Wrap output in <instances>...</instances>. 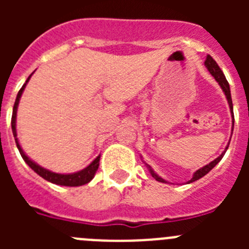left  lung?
<instances>
[{
	"instance_id": "obj_1",
	"label": "left lung",
	"mask_w": 249,
	"mask_h": 249,
	"mask_svg": "<svg viewBox=\"0 0 249 249\" xmlns=\"http://www.w3.org/2000/svg\"><path fill=\"white\" fill-rule=\"evenodd\" d=\"M204 66H206V68H207V70H208V72H210V73L212 74L213 77H214V80L217 81V82H218V85L221 86L222 91L224 92V96H226V98H227L228 106H230L231 114H232V133H233V126H234V117H233V103H232V97H231L230 85H228L227 80H226V76H224V74H223V72H222V70H221V68H219V66L217 65V62H215V61L212 58V57L207 56L206 61H204ZM231 137H232V136H231ZM228 146H230V142H228L227 147L224 148V151L222 152L221 156H218V157L215 158V160H213L212 162H210V163H208V164L203 166V167H202V168L197 169V171H196V172L193 173V177L191 178L190 181L187 182V183H192V182H195V181H198L199 178H202V177H203V176H206L207 173L210 172L211 169L214 168V167L217 166V164H218L219 160H221L222 158H223L224 153H226V151H227V149H228ZM144 164H146V167H147V168H148L149 173H151L152 177L155 178L156 181L162 182V183H168V182H167L166 179H163V178H162V177H160V176H158L157 173H156L155 171H153V168H152V167L149 166V164H147L146 162H144Z\"/></svg>"
}]
</instances>
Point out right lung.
<instances>
[{"instance_id":"1","label":"right lung","mask_w":249,"mask_h":249,"mask_svg":"<svg viewBox=\"0 0 249 249\" xmlns=\"http://www.w3.org/2000/svg\"><path fill=\"white\" fill-rule=\"evenodd\" d=\"M31 76L27 78L26 83L22 86V89H19L18 93H17V97L16 101H15V106H13V112H12V120H11V127H12V133H13V137H15V141H16V146L18 148L19 153H21L22 158L25 160L26 163L31 167V168L34 169L35 172L37 173L38 176L46 179V181L51 182V183H54V184H58V186H67V187H78V186H83V184L89 183L93 179L94 175L97 172L98 166H100V158L101 155H98L97 157L94 158L92 160L91 163L89 166L86 167V168L81 169L78 172H73V173H56V172H52L50 169L45 168V167L39 166L38 163H36L35 160H31L27 155L25 153V151L22 149L21 144L18 142V138H17V131H16V118H17V108H18V103L19 100H21V96L23 93L26 89V85L30 81Z\"/></svg>"}]
</instances>
